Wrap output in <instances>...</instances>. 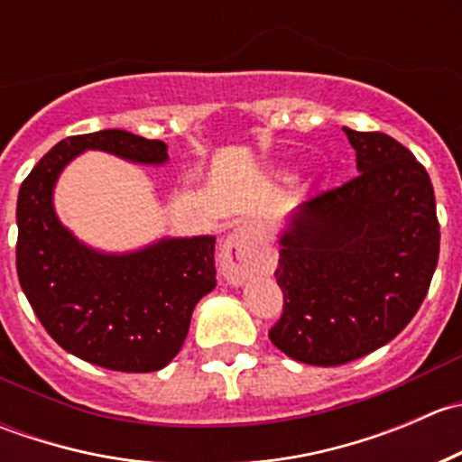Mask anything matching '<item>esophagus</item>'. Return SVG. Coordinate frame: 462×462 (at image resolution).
I'll list each match as a JSON object with an SVG mask.
<instances>
[{
  "label": "esophagus",
  "mask_w": 462,
  "mask_h": 462,
  "mask_svg": "<svg viewBox=\"0 0 462 462\" xmlns=\"http://www.w3.org/2000/svg\"><path fill=\"white\" fill-rule=\"evenodd\" d=\"M263 268L257 235L250 227H236L221 245L218 270L230 283H244Z\"/></svg>",
  "instance_id": "34e87169"
}]
</instances>
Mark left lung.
Here are the masks:
<instances>
[{
  "label": "left lung",
  "mask_w": 462,
  "mask_h": 462,
  "mask_svg": "<svg viewBox=\"0 0 462 462\" xmlns=\"http://www.w3.org/2000/svg\"><path fill=\"white\" fill-rule=\"evenodd\" d=\"M344 132L360 174L301 205L274 270L283 310L270 342L315 366L391 342L420 309L440 253L425 167L386 134Z\"/></svg>",
  "instance_id": "obj_1"
}]
</instances>
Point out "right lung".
Segmentation results:
<instances>
[{
  "label": "right lung",
  "mask_w": 462,
  "mask_h": 462,
  "mask_svg": "<svg viewBox=\"0 0 462 462\" xmlns=\"http://www.w3.org/2000/svg\"><path fill=\"white\" fill-rule=\"evenodd\" d=\"M85 149L136 162L167 161L165 143L120 129L60 141L20 188L17 277L64 351L111 371H158L180 351L194 306L217 286L214 236L167 239L123 257L78 244L60 226L51 194L62 167Z\"/></svg>",
  "instance_id": "obj_1"
}]
</instances>
